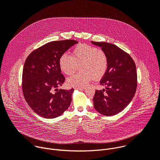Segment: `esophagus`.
Wrapping results in <instances>:
<instances>
[{
  "mask_svg": "<svg viewBox=\"0 0 160 160\" xmlns=\"http://www.w3.org/2000/svg\"><path fill=\"white\" fill-rule=\"evenodd\" d=\"M85 87H75V89H77V90H83L85 89Z\"/></svg>",
  "mask_w": 160,
  "mask_h": 160,
  "instance_id": "esophagus-1",
  "label": "esophagus"
}]
</instances>
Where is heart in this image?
I'll list each match as a JSON object with an SVG mask.
<instances>
[{
  "label": "heart",
  "instance_id": "1",
  "mask_svg": "<svg viewBox=\"0 0 160 160\" xmlns=\"http://www.w3.org/2000/svg\"><path fill=\"white\" fill-rule=\"evenodd\" d=\"M59 67L66 75H71L80 66L79 72L67 79L68 84L73 87H83L92 80L101 79L105 75L108 58L102 49L87 44H80L73 51L72 56L64 53L59 59Z\"/></svg>",
  "mask_w": 160,
  "mask_h": 160
}]
</instances>
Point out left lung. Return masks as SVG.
I'll return each instance as SVG.
<instances>
[{"label": "left lung", "mask_w": 160, "mask_h": 160, "mask_svg": "<svg viewBox=\"0 0 160 160\" xmlns=\"http://www.w3.org/2000/svg\"><path fill=\"white\" fill-rule=\"evenodd\" d=\"M91 43L101 48L108 58L107 71L100 82L106 89L96 90L94 108L105 116L117 115L129 104L136 92L135 64L128 53L115 45L93 41Z\"/></svg>", "instance_id": "8db88e82"}]
</instances>
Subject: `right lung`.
<instances>
[{
	"label": "right lung",
	"mask_w": 160,
	"mask_h": 160,
	"mask_svg": "<svg viewBox=\"0 0 160 160\" xmlns=\"http://www.w3.org/2000/svg\"><path fill=\"white\" fill-rule=\"evenodd\" d=\"M77 43L74 40L49 42L31 52L25 62L22 76L24 98L32 110L44 118L59 117L71 104L73 88L58 89L65 81L59 62L60 57Z\"/></svg>",
	"instance_id": "1"
}]
</instances>
